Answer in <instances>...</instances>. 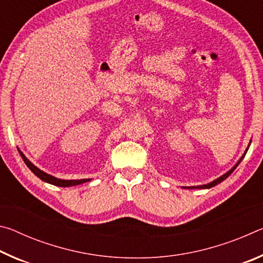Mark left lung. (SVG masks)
Here are the masks:
<instances>
[{
    "instance_id": "8db88e82",
    "label": "left lung",
    "mask_w": 263,
    "mask_h": 263,
    "mask_svg": "<svg viewBox=\"0 0 263 263\" xmlns=\"http://www.w3.org/2000/svg\"><path fill=\"white\" fill-rule=\"evenodd\" d=\"M249 145H251V142H249ZM248 145V146H249ZM247 151H248V147H247V149L245 151V153H243V155L241 158H240V160L239 161L235 163V166L232 168V169H230V171L226 173V174H224V175H221L220 177H218L217 180H215V181H212V182H210V183H208V184H203V185H196V186H185V188H188V189H209V188H212V186H215V185H217L218 183H220V182H222L224 181L225 179H228V177L232 174V173L234 172V169L238 167V164L241 162V160L245 158V155H246V153H247Z\"/></svg>"
}]
</instances>
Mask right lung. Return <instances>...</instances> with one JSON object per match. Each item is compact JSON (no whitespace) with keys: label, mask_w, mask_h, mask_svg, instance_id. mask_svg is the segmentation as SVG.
<instances>
[{"label":"right lung","mask_w":263,"mask_h":263,"mask_svg":"<svg viewBox=\"0 0 263 263\" xmlns=\"http://www.w3.org/2000/svg\"><path fill=\"white\" fill-rule=\"evenodd\" d=\"M18 152L21 154L22 159L24 160V162L26 166H28L30 168V171L33 173V174L35 176H38L39 179L47 182V183L50 184H53V185H58V186H72V185H78V184H82L84 183V182H88L90 181V179H84V180H61V179H57V177L52 176L50 174H47V173L41 171V169L37 168L34 166V164L32 162H30L28 159L25 158V155L21 152V151L18 149Z\"/></svg>","instance_id":"right-lung-1"}]
</instances>
